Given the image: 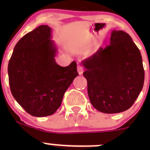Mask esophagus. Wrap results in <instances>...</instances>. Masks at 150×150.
Listing matches in <instances>:
<instances>
[{"label": "esophagus", "mask_w": 150, "mask_h": 150, "mask_svg": "<svg viewBox=\"0 0 150 150\" xmlns=\"http://www.w3.org/2000/svg\"><path fill=\"white\" fill-rule=\"evenodd\" d=\"M77 69H78V72L79 75H82L83 72V67L81 66L78 65V67H77Z\"/></svg>", "instance_id": "obj_1"}]
</instances>
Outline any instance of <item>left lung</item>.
Wrapping results in <instances>:
<instances>
[{
  "mask_svg": "<svg viewBox=\"0 0 150 150\" xmlns=\"http://www.w3.org/2000/svg\"><path fill=\"white\" fill-rule=\"evenodd\" d=\"M88 94L99 112L114 114L128 110L144 86L139 49L128 33L112 30L110 44L82 61Z\"/></svg>",
  "mask_w": 150,
  "mask_h": 150,
  "instance_id": "1",
  "label": "left lung"
}]
</instances>
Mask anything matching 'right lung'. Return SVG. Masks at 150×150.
Returning <instances> with one entry per match:
<instances>
[{
  "label": "right lung",
  "instance_id": "obj_1",
  "mask_svg": "<svg viewBox=\"0 0 150 150\" xmlns=\"http://www.w3.org/2000/svg\"><path fill=\"white\" fill-rule=\"evenodd\" d=\"M51 28L40 25L22 38L13 48L8 65L13 98L31 115L46 117L61 106L63 96L78 75L77 64H57V48Z\"/></svg>",
  "mask_w": 150,
  "mask_h": 150
}]
</instances>
